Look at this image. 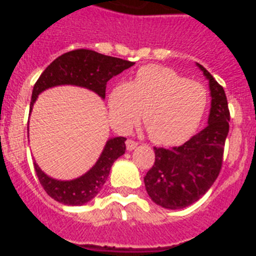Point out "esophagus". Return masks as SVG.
I'll use <instances>...</instances> for the list:
<instances>
[{
    "instance_id": "esophagus-1",
    "label": "esophagus",
    "mask_w": 256,
    "mask_h": 256,
    "mask_svg": "<svg viewBox=\"0 0 256 256\" xmlns=\"http://www.w3.org/2000/svg\"><path fill=\"white\" fill-rule=\"evenodd\" d=\"M137 144H137L136 141H133V140H126V150H128V151L133 150V148H137Z\"/></svg>"
}]
</instances>
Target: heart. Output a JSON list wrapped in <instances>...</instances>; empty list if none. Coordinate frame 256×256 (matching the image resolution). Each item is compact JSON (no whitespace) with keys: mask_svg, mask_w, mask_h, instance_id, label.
Instances as JSON below:
<instances>
[{"mask_svg":"<svg viewBox=\"0 0 256 256\" xmlns=\"http://www.w3.org/2000/svg\"><path fill=\"white\" fill-rule=\"evenodd\" d=\"M208 104L201 83L162 65H144L130 83H118L108 97V118L115 130L126 132L138 119L151 141L180 144L198 130Z\"/></svg>","mask_w":256,"mask_h":256,"instance_id":"heart-1","label":"heart"}]
</instances>
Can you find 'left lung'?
Masks as SVG:
<instances>
[{
  "instance_id": "8db88e82",
  "label": "left lung",
  "mask_w": 256,
  "mask_h": 256,
  "mask_svg": "<svg viewBox=\"0 0 256 256\" xmlns=\"http://www.w3.org/2000/svg\"><path fill=\"white\" fill-rule=\"evenodd\" d=\"M209 79L212 108L209 126L182 146L154 148L155 162L144 176V187L154 202L165 209H180L198 201L220 173L230 130L226 92L202 65Z\"/></svg>"
}]
</instances>
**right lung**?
I'll return each instance as SVG.
<instances>
[{
	"label": "right lung",
	"instance_id": "obj_1",
	"mask_svg": "<svg viewBox=\"0 0 256 256\" xmlns=\"http://www.w3.org/2000/svg\"><path fill=\"white\" fill-rule=\"evenodd\" d=\"M134 62L106 56L92 50H73L54 60L40 74L32 92L30 110L42 91L60 84H74L92 90L105 98L106 83L114 76L130 68ZM126 137L108 140L102 154L92 169L73 180L50 178L34 162V170L47 195L65 205H82L101 191L108 177L112 165L126 151Z\"/></svg>",
	"mask_w": 256,
	"mask_h": 256
}]
</instances>
